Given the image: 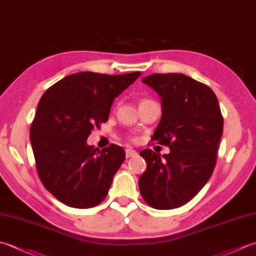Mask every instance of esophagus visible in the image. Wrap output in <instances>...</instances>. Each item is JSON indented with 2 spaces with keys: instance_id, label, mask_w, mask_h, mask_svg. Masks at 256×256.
Instances as JSON below:
<instances>
[{
  "instance_id": "1",
  "label": "esophagus",
  "mask_w": 256,
  "mask_h": 256,
  "mask_svg": "<svg viewBox=\"0 0 256 256\" xmlns=\"http://www.w3.org/2000/svg\"><path fill=\"white\" fill-rule=\"evenodd\" d=\"M136 155H138V153L134 150H131V148L125 150V156H126V158H130V157H134Z\"/></svg>"
}]
</instances>
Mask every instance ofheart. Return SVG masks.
<instances>
[{
	"label": "heart",
	"mask_w": 256,
	"mask_h": 256,
	"mask_svg": "<svg viewBox=\"0 0 256 256\" xmlns=\"http://www.w3.org/2000/svg\"><path fill=\"white\" fill-rule=\"evenodd\" d=\"M143 101H146V100H143Z\"/></svg>",
	"instance_id": "1"
}]
</instances>
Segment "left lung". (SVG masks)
Segmentation results:
<instances>
[{"mask_svg":"<svg viewBox=\"0 0 256 256\" xmlns=\"http://www.w3.org/2000/svg\"><path fill=\"white\" fill-rule=\"evenodd\" d=\"M143 82L162 98V118L152 140L170 153L140 152L148 167L138 179L140 192L155 209H175L192 200L214 172L224 116L214 92L188 76L154 74Z\"/></svg>","mask_w":256,"mask_h":256,"instance_id":"8db88e82","label":"left lung"}]
</instances>
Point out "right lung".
Wrapping results in <instances>:
<instances>
[{"label":"right lung","mask_w":256,"mask_h":256,"mask_svg":"<svg viewBox=\"0 0 256 256\" xmlns=\"http://www.w3.org/2000/svg\"><path fill=\"white\" fill-rule=\"evenodd\" d=\"M140 76L78 72L48 88L30 125V143L42 184L72 208H92L106 199L125 160L121 146L86 144L92 130L108 121L113 100Z\"/></svg>","instance_id":"add662e5"}]
</instances>
